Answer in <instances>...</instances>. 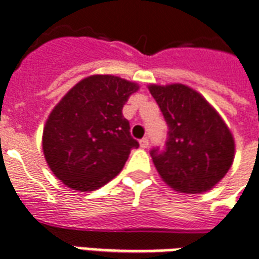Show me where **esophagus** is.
Returning a JSON list of instances; mask_svg holds the SVG:
<instances>
[{
  "instance_id": "esophagus-1",
  "label": "esophagus",
  "mask_w": 259,
  "mask_h": 259,
  "mask_svg": "<svg viewBox=\"0 0 259 259\" xmlns=\"http://www.w3.org/2000/svg\"><path fill=\"white\" fill-rule=\"evenodd\" d=\"M140 147L144 148V149L149 147V140H148L147 137H144L143 140H140Z\"/></svg>"
}]
</instances>
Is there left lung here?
<instances>
[{
	"mask_svg": "<svg viewBox=\"0 0 259 259\" xmlns=\"http://www.w3.org/2000/svg\"><path fill=\"white\" fill-rule=\"evenodd\" d=\"M148 90L168 126L165 151L151 152L160 178L171 189L186 194L212 190L234 163L235 140L216 108L185 84Z\"/></svg>",
	"mask_w": 259,
	"mask_h": 259,
	"instance_id": "1",
	"label": "left lung"
}]
</instances>
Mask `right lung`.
Returning a JSON list of instances; mask_svg holds the SVG:
<instances>
[{
	"label": "right lung",
	"instance_id": "right-lung-1",
	"mask_svg": "<svg viewBox=\"0 0 259 259\" xmlns=\"http://www.w3.org/2000/svg\"><path fill=\"white\" fill-rule=\"evenodd\" d=\"M140 85L112 74H92L66 92L45 123V159L65 186L92 191L115 178L138 143L123 104Z\"/></svg>",
	"mask_w": 259,
	"mask_h": 259
}]
</instances>
